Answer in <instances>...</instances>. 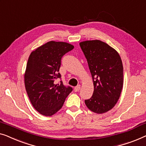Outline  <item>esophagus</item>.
I'll return each mask as SVG.
<instances>
[{
	"mask_svg": "<svg viewBox=\"0 0 146 146\" xmlns=\"http://www.w3.org/2000/svg\"><path fill=\"white\" fill-rule=\"evenodd\" d=\"M80 89H81V85H77V87H75V89H74V91H75V92H77V91H79Z\"/></svg>",
	"mask_w": 146,
	"mask_h": 146,
	"instance_id": "1",
	"label": "esophagus"
}]
</instances>
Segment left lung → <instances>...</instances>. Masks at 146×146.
I'll return each mask as SVG.
<instances>
[{"label": "left lung", "mask_w": 146, "mask_h": 146, "mask_svg": "<svg viewBox=\"0 0 146 146\" xmlns=\"http://www.w3.org/2000/svg\"><path fill=\"white\" fill-rule=\"evenodd\" d=\"M93 78L94 92L85 100L92 112L102 114L111 110L120 98L123 87V65L119 53L100 40L79 43Z\"/></svg>", "instance_id": "1"}]
</instances>
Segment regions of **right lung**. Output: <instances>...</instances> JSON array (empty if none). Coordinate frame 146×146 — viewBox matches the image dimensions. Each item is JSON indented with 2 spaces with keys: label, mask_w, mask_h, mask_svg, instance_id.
Returning a JSON list of instances; mask_svg holds the SVG:
<instances>
[{
  "label": "right lung",
  "mask_w": 146,
  "mask_h": 146,
  "mask_svg": "<svg viewBox=\"0 0 146 146\" xmlns=\"http://www.w3.org/2000/svg\"><path fill=\"white\" fill-rule=\"evenodd\" d=\"M73 45L63 42L50 41L30 53L24 74V84L32 106L39 113L51 116L61 109L65 98L72 91L62 81L58 73L61 60L65 53L72 50Z\"/></svg>",
  "instance_id": "add662e5"
}]
</instances>
